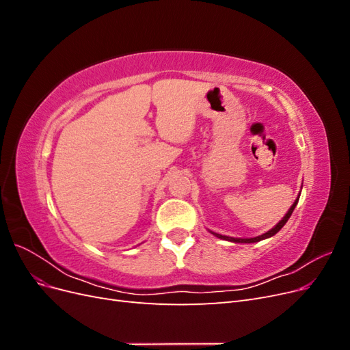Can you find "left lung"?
I'll return each mask as SVG.
<instances>
[{
	"label": "left lung",
	"mask_w": 350,
	"mask_h": 350,
	"mask_svg": "<svg viewBox=\"0 0 350 350\" xmlns=\"http://www.w3.org/2000/svg\"><path fill=\"white\" fill-rule=\"evenodd\" d=\"M298 204V200L295 201L293 203V206L289 208V211L288 213H286V216L279 221V224L274 226L273 229H270L269 232H266V234H262V235H260V237H256V238H248V239H242V238H230V237H225V235H219V234H215L217 238H221V239H226V241H232V242H242V243H248V242H258V241H261V239H266V238H270V237H273V235H276L278 232L284 226V224L286 221L289 220V217H291V215H292V211H293V208H295V206Z\"/></svg>",
	"instance_id": "1"
}]
</instances>
